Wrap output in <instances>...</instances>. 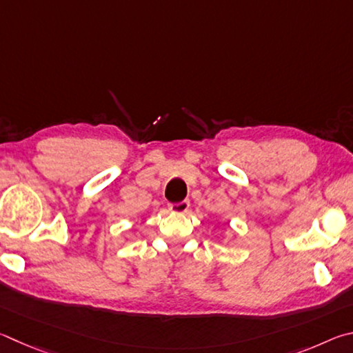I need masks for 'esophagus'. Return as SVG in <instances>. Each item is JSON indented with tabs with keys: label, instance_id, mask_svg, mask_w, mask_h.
I'll return each mask as SVG.
<instances>
[{
	"label": "esophagus",
	"instance_id": "1",
	"mask_svg": "<svg viewBox=\"0 0 353 353\" xmlns=\"http://www.w3.org/2000/svg\"><path fill=\"white\" fill-rule=\"evenodd\" d=\"M190 206V203L188 200H183L180 203H173V205L169 206V209L172 212H176V214H184L188 212V209Z\"/></svg>",
	"mask_w": 353,
	"mask_h": 353
}]
</instances>
